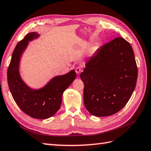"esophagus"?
Listing matches in <instances>:
<instances>
[{"label":"esophagus","mask_w":151,"mask_h":151,"mask_svg":"<svg viewBox=\"0 0 151 151\" xmlns=\"http://www.w3.org/2000/svg\"><path fill=\"white\" fill-rule=\"evenodd\" d=\"M82 71V69L80 68V67H77L76 68V72L78 73V74H79V73H80V72Z\"/></svg>","instance_id":"obj_1"}]
</instances>
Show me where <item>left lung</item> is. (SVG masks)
Returning a JSON list of instances; mask_svg holds the SVG:
<instances>
[{
	"label": "left lung",
	"mask_w": 151,
	"mask_h": 151,
	"mask_svg": "<svg viewBox=\"0 0 151 151\" xmlns=\"http://www.w3.org/2000/svg\"><path fill=\"white\" fill-rule=\"evenodd\" d=\"M80 78L87 110L99 117L111 116L125 106L135 89L137 67L131 45L117 37L88 60Z\"/></svg>",
	"instance_id": "obj_1"
}]
</instances>
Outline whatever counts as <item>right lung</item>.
<instances>
[{"label":"right lung","instance_id":"1","mask_svg":"<svg viewBox=\"0 0 151 151\" xmlns=\"http://www.w3.org/2000/svg\"><path fill=\"white\" fill-rule=\"evenodd\" d=\"M39 34H27L17 44L8 68V87L14 100L23 112L36 119H47L54 116L61 106L62 95L76 78L75 71L54 77L43 87L33 89L23 81L19 71V61L29 41L38 38Z\"/></svg>","mask_w":151,"mask_h":151}]
</instances>
